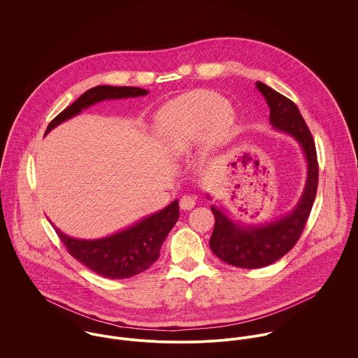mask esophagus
Segmentation results:
<instances>
[{"instance_id": "esophagus-1", "label": "esophagus", "mask_w": 358, "mask_h": 358, "mask_svg": "<svg viewBox=\"0 0 358 358\" xmlns=\"http://www.w3.org/2000/svg\"><path fill=\"white\" fill-rule=\"evenodd\" d=\"M179 204H180L182 209L190 210V209H193L194 205H196V199H194L193 196H183V197L180 199Z\"/></svg>"}]
</instances>
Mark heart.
Here are the masks:
<instances>
[{"label": "heart", "mask_w": 358, "mask_h": 358, "mask_svg": "<svg viewBox=\"0 0 358 358\" xmlns=\"http://www.w3.org/2000/svg\"><path fill=\"white\" fill-rule=\"evenodd\" d=\"M233 125V110L210 91L189 92L168 103L157 117V131L175 153H186L201 139L206 148L220 145Z\"/></svg>", "instance_id": "obj_1"}]
</instances>
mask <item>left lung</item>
I'll return each mask as SVG.
<instances>
[{
    "instance_id": "1",
    "label": "left lung",
    "mask_w": 358,
    "mask_h": 358,
    "mask_svg": "<svg viewBox=\"0 0 358 358\" xmlns=\"http://www.w3.org/2000/svg\"><path fill=\"white\" fill-rule=\"evenodd\" d=\"M256 88L270 107L274 129L291 135L301 145L307 161L306 186L298 205L288 215L260 226H240L216 206H210L215 227L209 240L212 252L220 260L243 268L268 266L289 252L298 243L317 193L318 161L313 136L299 108L291 99L257 81Z\"/></svg>"
}]
</instances>
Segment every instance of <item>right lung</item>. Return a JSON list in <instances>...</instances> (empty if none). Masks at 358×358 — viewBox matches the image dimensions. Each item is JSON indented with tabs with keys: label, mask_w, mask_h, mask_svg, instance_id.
<instances>
[{
	"label": "right lung",
	"mask_w": 358,
	"mask_h": 358,
	"mask_svg": "<svg viewBox=\"0 0 358 358\" xmlns=\"http://www.w3.org/2000/svg\"><path fill=\"white\" fill-rule=\"evenodd\" d=\"M149 92L135 87L98 85L84 92L76 102L57 114L47 128L45 135L56 125L77 115L81 110L106 99H122L145 96ZM179 219V201L165 206L136 224L99 240H80L62 233L56 234L67 248V252L96 274L111 278H128L148 270L159 256V250L168 233Z\"/></svg>",
	"instance_id": "1"
}]
</instances>
